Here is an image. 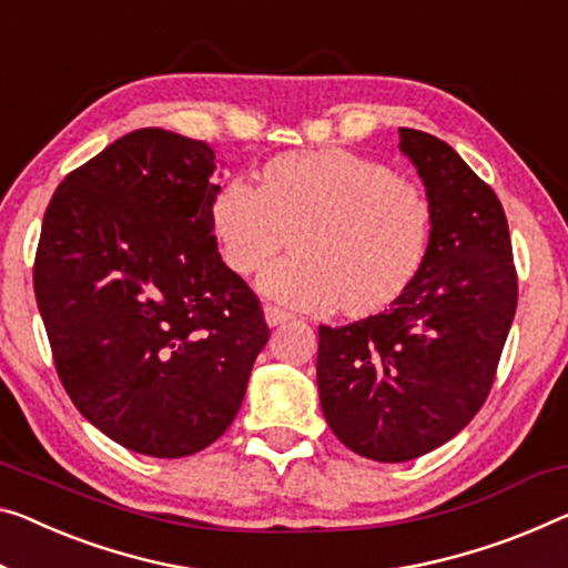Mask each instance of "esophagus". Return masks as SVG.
<instances>
[{
	"instance_id": "esophagus-1",
	"label": "esophagus",
	"mask_w": 568,
	"mask_h": 568,
	"mask_svg": "<svg viewBox=\"0 0 568 568\" xmlns=\"http://www.w3.org/2000/svg\"><path fill=\"white\" fill-rule=\"evenodd\" d=\"M264 317H266V325L268 327H276V325H284V322H290L292 314L284 312V310H278V307H272V304H266Z\"/></svg>"
}]
</instances>
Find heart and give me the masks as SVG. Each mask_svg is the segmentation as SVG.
I'll return each instance as SVG.
<instances>
[{"mask_svg": "<svg viewBox=\"0 0 568 568\" xmlns=\"http://www.w3.org/2000/svg\"><path fill=\"white\" fill-rule=\"evenodd\" d=\"M211 231L235 276L300 310L345 320L386 314L429 264L436 213L426 190L386 164L345 150L286 152L256 174V187L229 182L211 203Z\"/></svg>", "mask_w": 568, "mask_h": 568, "instance_id": "heart-1", "label": "heart"}]
</instances>
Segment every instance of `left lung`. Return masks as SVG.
<instances>
[{"mask_svg": "<svg viewBox=\"0 0 568 568\" xmlns=\"http://www.w3.org/2000/svg\"><path fill=\"white\" fill-rule=\"evenodd\" d=\"M436 213L422 278L394 310L320 327L317 386L329 429L355 455L408 462L473 422L518 307L508 217L447 142L398 129Z\"/></svg>", "mask_w": 568, "mask_h": 568, "instance_id": "8db88e82", "label": "left lung"}]
</instances>
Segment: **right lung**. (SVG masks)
<instances>
[{"label": "right lung", "mask_w": 568, "mask_h": 568, "mask_svg": "<svg viewBox=\"0 0 568 568\" xmlns=\"http://www.w3.org/2000/svg\"><path fill=\"white\" fill-rule=\"evenodd\" d=\"M215 150L136 129L65 174L34 254V300L68 396L121 447L174 459L229 429L268 339L217 254Z\"/></svg>", "instance_id": "add662e5"}]
</instances>
